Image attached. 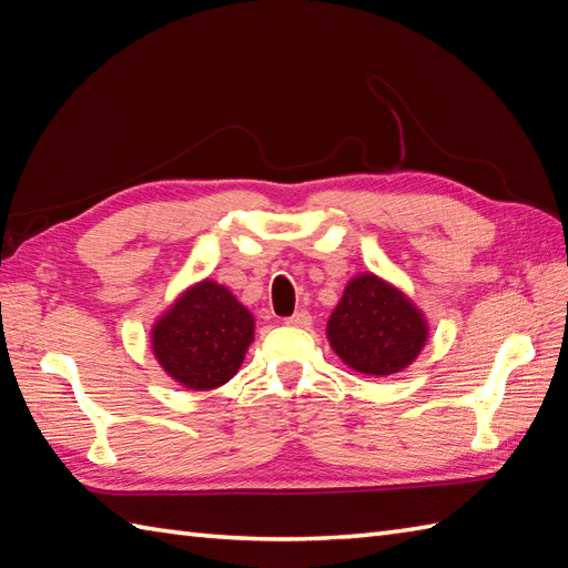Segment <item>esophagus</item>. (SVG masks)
Instances as JSON below:
<instances>
[{
	"label": "esophagus",
	"instance_id": "1",
	"mask_svg": "<svg viewBox=\"0 0 568 568\" xmlns=\"http://www.w3.org/2000/svg\"><path fill=\"white\" fill-rule=\"evenodd\" d=\"M285 324H287V326H300V328H307V326L312 324V316H310V312L300 310V312H295L293 316H287Z\"/></svg>",
	"mask_w": 568,
	"mask_h": 568
}]
</instances>
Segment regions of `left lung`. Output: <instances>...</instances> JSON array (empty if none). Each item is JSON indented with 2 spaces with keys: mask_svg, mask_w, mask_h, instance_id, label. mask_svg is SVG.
I'll return each instance as SVG.
<instances>
[{
  "mask_svg": "<svg viewBox=\"0 0 568 568\" xmlns=\"http://www.w3.org/2000/svg\"><path fill=\"white\" fill-rule=\"evenodd\" d=\"M328 344L355 373L385 377L416 361L428 326L402 290L373 273L355 275L328 316Z\"/></svg>",
  "mask_w": 568,
  "mask_h": 568,
  "instance_id": "1",
  "label": "left lung"
}]
</instances>
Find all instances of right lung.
I'll list each match as a JSON object with an SVG mask.
<instances>
[{"label":"right lung","mask_w":568,"mask_h":568,"mask_svg":"<svg viewBox=\"0 0 568 568\" xmlns=\"http://www.w3.org/2000/svg\"><path fill=\"white\" fill-rule=\"evenodd\" d=\"M254 341V316L227 287L201 281L152 326V351L169 377L203 392L230 382Z\"/></svg>","instance_id":"add662e5"}]
</instances>
